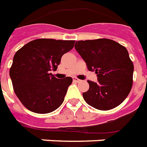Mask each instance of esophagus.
<instances>
[{
    "instance_id": "1",
    "label": "esophagus",
    "mask_w": 147,
    "mask_h": 147,
    "mask_svg": "<svg viewBox=\"0 0 147 147\" xmlns=\"http://www.w3.org/2000/svg\"><path fill=\"white\" fill-rule=\"evenodd\" d=\"M73 80H74V81H75V82H78V83H79V82H81V80H80V79H78V78H73Z\"/></svg>"
}]
</instances>
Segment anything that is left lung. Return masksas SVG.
I'll return each instance as SVG.
<instances>
[{"mask_svg": "<svg viewBox=\"0 0 147 147\" xmlns=\"http://www.w3.org/2000/svg\"><path fill=\"white\" fill-rule=\"evenodd\" d=\"M75 49L98 77L97 83L88 81L89 89L83 93L85 102L97 110L117 107L128 96L133 83L134 66L128 50L107 38L78 40Z\"/></svg>", "mask_w": 147, "mask_h": 147, "instance_id": "8db88e82", "label": "left lung"}]
</instances>
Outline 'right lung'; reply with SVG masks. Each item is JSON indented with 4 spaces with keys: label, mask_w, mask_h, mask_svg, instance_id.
<instances>
[{
    "label": "right lung",
    "mask_w": 147,
    "mask_h": 147,
    "mask_svg": "<svg viewBox=\"0 0 147 147\" xmlns=\"http://www.w3.org/2000/svg\"><path fill=\"white\" fill-rule=\"evenodd\" d=\"M75 40L36 39L16 51L9 74L14 92L26 109L37 113H51L63 103L73 79H57L56 70L63 55Z\"/></svg>",
    "instance_id": "obj_1"
}]
</instances>
